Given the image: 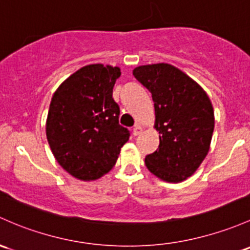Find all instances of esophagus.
Returning a JSON list of instances; mask_svg holds the SVG:
<instances>
[{
	"instance_id": "1",
	"label": "esophagus",
	"mask_w": 250,
	"mask_h": 250,
	"mask_svg": "<svg viewBox=\"0 0 250 250\" xmlns=\"http://www.w3.org/2000/svg\"><path fill=\"white\" fill-rule=\"evenodd\" d=\"M143 127H140V125H135V127H134L133 128V134H134V135H139V134H141V133H143Z\"/></svg>"
}]
</instances>
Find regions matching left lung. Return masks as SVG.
I'll list each match as a JSON object with an SVG mask.
<instances>
[{
  "label": "left lung",
  "instance_id": "obj_1",
  "mask_svg": "<svg viewBox=\"0 0 250 250\" xmlns=\"http://www.w3.org/2000/svg\"><path fill=\"white\" fill-rule=\"evenodd\" d=\"M133 75L151 92L154 128L159 146L145 164L154 176L170 183L190 177L211 146L214 111L204 88L186 73L167 63L139 65Z\"/></svg>",
  "mask_w": 250,
  "mask_h": 250
}]
</instances>
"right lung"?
<instances>
[{
	"instance_id": "add662e5",
	"label": "right lung",
	"mask_w": 250,
	"mask_h": 250,
	"mask_svg": "<svg viewBox=\"0 0 250 250\" xmlns=\"http://www.w3.org/2000/svg\"><path fill=\"white\" fill-rule=\"evenodd\" d=\"M121 69L102 63L73 73L55 91L46 118V139L55 159L73 177L101 178L114 167L129 130L118 123L112 88Z\"/></svg>"
}]
</instances>
